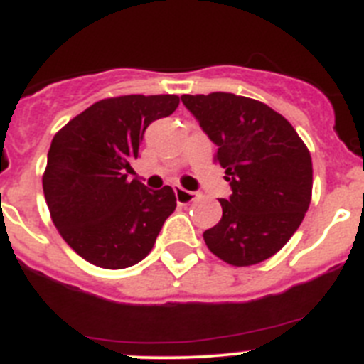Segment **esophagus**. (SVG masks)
Wrapping results in <instances>:
<instances>
[{"mask_svg": "<svg viewBox=\"0 0 364 364\" xmlns=\"http://www.w3.org/2000/svg\"><path fill=\"white\" fill-rule=\"evenodd\" d=\"M173 189H175V197L178 204H189V202H193L195 198H197V193L188 191V189L180 188V186H175Z\"/></svg>", "mask_w": 364, "mask_h": 364, "instance_id": "34e87169", "label": "esophagus"}]
</instances>
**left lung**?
Here are the masks:
<instances>
[{
    "label": "left lung",
    "instance_id": "left-lung-1",
    "mask_svg": "<svg viewBox=\"0 0 364 364\" xmlns=\"http://www.w3.org/2000/svg\"><path fill=\"white\" fill-rule=\"evenodd\" d=\"M182 104L217 146L231 188L205 244L228 264H259L291 239L308 211L310 151L290 122L257 100L211 92L184 95Z\"/></svg>",
    "mask_w": 364,
    "mask_h": 364
}]
</instances>
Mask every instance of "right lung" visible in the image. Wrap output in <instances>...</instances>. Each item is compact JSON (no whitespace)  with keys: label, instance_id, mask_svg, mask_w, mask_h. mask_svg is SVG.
<instances>
[{"label":"right lung","instance_id":"add662e5","mask_svg":"<svg viewBox=\"0 0 364 364\" xmlns=\"http://www.w3.org/2000/svg\"><path fill=\"white\" fill-rule=\"evenodd\" d=\"M175 95H129L100 100L53 138L43 175L54 226L80 257L107 269L136 264L153 250L176 208L169 186L131 180L144 133L169 117Z\"/></svg>","mask_w":364,"mask_h":364}]
</instances>
